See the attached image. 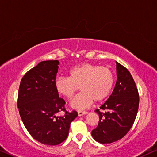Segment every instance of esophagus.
Returning <instances> with one entry per match:
<instances>
[{
	"mask_svg": "<svg viewBox=\"0 0 157 157\" xmlns=\"http://www.w3.org/2000/svg\"><path fill=\"white\" fill-rule=\"evenodd\" d=\"M78 116H82V115L88 114V112L86 111H78Z\"/></svg>",
	"mask_w": 157,
	"mask_h": 157,
	"instance_id": "esophagus-1",
	"label": "esophagus"
}]
</instances>
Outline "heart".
I'll return each mask as SVG.
<instances>
[{"instance_id":"b5f03b06","label":"heart","mask_w":157,"mask_h":157,"mask_svg":"<svg viewBox=\"0 0 157 157\" xmlns=\"http://www.w3.org/2000/svg\"><path fill=\"white\" fill-rule=\"evenodd\" d=\"M69 77L55 80V88L59 94L71 99L80 87L82 90L71 103L76 109L88 108L93 101L101 102L109 96L114 83V73L109 68L84 63L69 70Z\"/></svg>"}]
</instances>
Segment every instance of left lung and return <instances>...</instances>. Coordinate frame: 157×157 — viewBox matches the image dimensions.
<instances>
[{
	"label": "left lung",
	"mask_w": 157,
	"mask_h": 157,
	"mask_svg": "<svg viewBox=\"0 0 157 157\" xmlns=\"http://www.w3.org/2000/svg\"><path fill=\"white\" fill-rule=\"evenodd\" d=\"M116 85L108 100L100 107L106 112L99 115L96 128L92 130L93 138L101 144H111L121 139L128 133L136 120L139 106V94L131 74L117 62Z\"/></svg>",
	"instance_id": "left-lung-1"
}]
</instances>
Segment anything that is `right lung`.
Returning <instances> with one entry per match:
<instances>
[{
	"instance_id": "obj_1",
	"label": "right lung",
	"mask_w": 157,
	"mask_h": 157,
	"mask_svg": "<svg viewBox=\"0 0 157 157\" xmlns=\"http://www.w3.org/2000/svg\"><path fill=\"white\" fill-rule=\"evenodd\" d=\"M58 60L43 61L24 75L19 85L17 106L25 128L43 144H60L67 139L70 124L77 117L67 112L65 101L55 88ZM64 111L63 116H56Z\"/></svg>"
}]
</instances>
